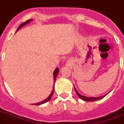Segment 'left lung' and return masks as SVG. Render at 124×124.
I'll return each instance as SVG.
<instances>
[{
  "instance_id": "obj_1",
  "label": "left lung",
  "mask_w": 124,
  "mask_h": 124,
  "mask_svg": "<svg viewBox=\"0 0 124 124\" xmlns=\"http://www.w3.org/2000/svg\"><path fill=\"white\" fill-rule=\"evenodd\" d=\"M74 87V90H75V92H76V93H77V95H78V96H79V98H80V99L82 100H84V101H96V100H100L102 98L104 97V96H106L107 94H106V95H103V96H99V97H87V96H83V95H80V93H79V92H78V90H76V87Z\"/></svg>"
}]
</instances>
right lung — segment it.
Masks as SVG:
<instances>
[{
  "label": "right lung",
  "mask_w": 124,
  "mask_h": 124,
  "mask_svg": "<svg viewBox=\"0 0 124 124\" xmlns=\"http://www.w3.org/2000/svg\"><path fill=\"white\" fill-rule=\"evenodd\" d=\"M31 21H32V20H28V21H26V22L23 23H22V24H20V26L18 27V29H17L16 31H18L19 30V29H20V28H21V27H23V26H24V25L27 24L29 23H30ZM58 72H59V69L58 68H56V69L54 70V72H53V79H54V83L55 82V79H56V76H57L58 74ZM53 93H54V86H53V90H52V92H51L50 95L49 96H48V98H46V99L40 102V103H36V104H34H34H35V105H40V104H44V103H46V102L48 101H49L51 99V98H52V95H53Z\"/></svg>",
  "instance_id": "add662e5"
}]
</instances>
